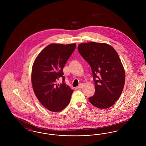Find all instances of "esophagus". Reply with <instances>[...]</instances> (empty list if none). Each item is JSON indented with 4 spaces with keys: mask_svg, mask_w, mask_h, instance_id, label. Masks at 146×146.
I'll return each instance as SVG.
<instances>
[{
    "mask_svg": "<svg viewBox=\"0 0 146 146\" xmlns=\"http://www.w3.org/2000/svg\"><path fill=\"white\" fill-rule=\"evenodd\" d=\"M83 84H80L78 86V88L79 89H82L83 88Z\"/></svg>",
    "mask_w": 146,
    "mask_h": 146,
    "instance_id": "1",
    "label": "esophagus"
}]
</instances>
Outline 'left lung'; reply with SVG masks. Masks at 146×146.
Returning <instances> with one entry per match:
<instances>
[{
    "instance_id": "1",
    "label": "left lung",
    "mask_w": 146,
    "mask_h": 146,
    "mask_svg": "<svg viewBox=\"0 0 146 146\" xmlns=\"http://www.w3.org/2000/svg\"><path fill=\"white\" fill-rule=\"evenodd\" d=\"M79 54L90 66L95 92L89 101L101 109L111 107L120 96L125 84V70L117 52L111 45L90 42L79 44Z\"/></svg>"
}]
</instances>
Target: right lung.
Here are the masks:
<instances>
[{
    "mask_svg": "<svg viewBox=\"0 0 146 146\" xmlns=\"http://www.w3.org/2000/svg\"><path fill=\"white\" fill-rule=\"evenodd\" d=\"M76 48V44H51L35 60L31 76L33 89L39 102L49 111H61L70 102L73 90L64 83L63 68ZM60 78L63 83L57 84Z\"/></svg>",
    "mask_w": 146,
    "mask_h": 146,
    "instance_id": "obj_1",
    "label": "right lung"
}]
</instances>
